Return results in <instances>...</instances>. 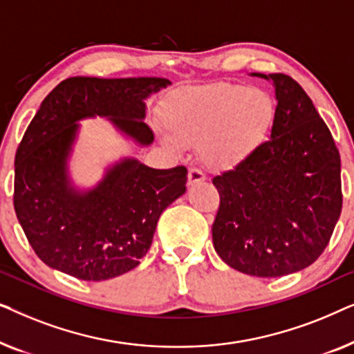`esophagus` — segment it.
Returning a JSON list of instances; mask_svg holds the SVG:
<instances>
[{
	"label": "esophagus",
	"instance_id": "1",
	"mask_svg": "<svg viewBox=\"0 0 354 354\" xmlns=\"http://www.w3.org/2000/svg\"><path fill=\"white\" fill-rule=\"evenodd\" d=\"M205 178H206L205 172L200 171V169L192 167L190 171H188V185H193V183H196V182H203Z\"/></svg>",
	"mask_w": 354,
	"mask_h": 354
}]
</instances>
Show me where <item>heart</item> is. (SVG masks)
Segmentation results:
<instances>
[{"mask_svg": "<svg viewBox=\"0 0 354 354\" xmlns=\"http://www.w3.org/2000/svg\"><path fill=\"white\" fill-rule=\"evenodd\" d=\"M275 104L263 88L236 84L192 86L171 96L164 120L176 149L200 147L207 166L230 169L266 142Z\"/></svg>", "mask_w": 354, "mask_h": 354, "instance_id": "1", "label": "heart"}]
</instances>
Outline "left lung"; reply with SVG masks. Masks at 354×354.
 <instances>
[{
    "label": "left lung",
    "mask_w": 354,
    "mask_h": 354,
    "mask_svg": "<svg viewBox=\"0 0 354 354\" xmlns=\"http://www.w3.org/2000/svg\"><path fill=\"white\" fill-rule=\"evenodd\" d=\"M259 75L277 98L270 140L212 178L221 198L212 243L240 272L282 277L311 266L330 241L343 203L340 153L297 80Z\"/></svg>",
    "instance_id": "1"
}]
</instances>
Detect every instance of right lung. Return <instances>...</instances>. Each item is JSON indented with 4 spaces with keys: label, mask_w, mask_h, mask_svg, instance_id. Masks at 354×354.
Returning a JSON list of instances; mask_svg holds the SVG:
<instances>
[{
    "label": "right lung",
    "mask_w": 354,
    "mask_h": 354,
    "mask_svg": "<svg viewBox=\"0 0 354 354\" xmlns=\"http://www.w3.org/2000/svg\"><path fill=\"white\" fill-rule=\"evenodd\" d=\"M171 82L159 77H71L41 101L16 151L14 209L43 263L80 280H108L140 264L161 212L187 190V167L151 169L125 159L88 193L69 187L66 158L77 120L108 115L138 143L154 135L145 103Z\"/></svg>",
    "instance_id": "add662e5"
}]
</instances>
